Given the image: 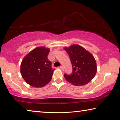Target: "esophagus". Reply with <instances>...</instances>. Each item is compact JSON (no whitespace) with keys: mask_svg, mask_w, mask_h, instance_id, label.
Masks as SVG:
<instances>
[{"mask_svg":"<svg viewBox=\"0 0 120 120\" xmlns=\"http://www.w3.org/2000/svg\"><path fill=\"white\" fill-rule=\"evenodd\" d=\"M60 68L61 69V70H62V71L64 70V67H63V66H61Z\"/></svg>","mask_w":120,"mask_h":120,"instance_id":"1","label":"esophagus"}]
</instances>
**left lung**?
Returning <instances> with one entry per match:
<instances>
[{"label":"left lung","mask_w":120,"mask_h":120,"mask_svg":"<svg viewBox=\"0 0 120 120\" xmlns=\"http://www.w3.org/2000/svg\"><path fill=\"white\" fill-rule=\"evenodd\" d=\"M72 66L71 75H64L67 82L76 86H84L94 78L97 72L96 60L92 54L78 44L65 47Z\"/></svg>","instance_id":"obj_1"}]
</instances>
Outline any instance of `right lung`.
Wrapping results in <instances>:
<instances>
[{"label":"right lung","mask_w":120,"mask_h":120,"mask_svg":"<svg viewBox=\"0 0 120 120\" xmlns=\"http://www.w3.org/2000/svg\"><path fill=\"white\" fill-rule=\"evenodd\" d=\"M49 52V48L40 46L24 56L20 71L24 80L30 86L43 87L51 80L54 70L48 59Z\"/></svg>","instance_id":"obj_1"}]
</instances>
